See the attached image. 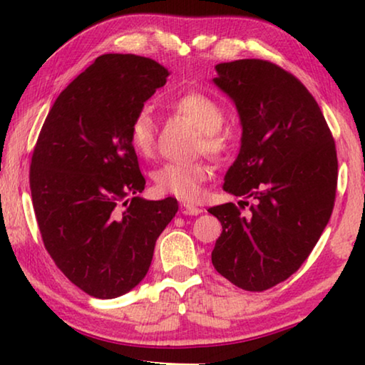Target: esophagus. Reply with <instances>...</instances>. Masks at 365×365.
Returning a JSON list of instances; mask_svg holds the SVG:
<instances>
[{"label":"esophagus","mask_w":365,"mask_h":365,"mask_svg":"<svg viewBox=\"0 0 365 365\" xmlns=\"http://www.w3.org/2000/svg\"><path fill=\"white\" fill-rule=\"evenodd\" d=\"M180 212L183 215H197V214L202 212V209L201 207H196L193 205H185V202H182V205H180Z\"/></svg>","instance_id":"1"}]
</instances>
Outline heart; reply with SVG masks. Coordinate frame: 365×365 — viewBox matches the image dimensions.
I'll return each mask as SVG.
<instances>
[{
    "label": "heart",
    "mask_w": 365,
    "mask_h": 365,
    "mask_svg": "<svg viewBox=\"0 0 365 365\" xmlns=\"http://www.w3.org/2000/svg\"><path fill=\"white\" fill-rule=\"evenodd\" d=\"M169 109L183 115L200 130L196 150L211 158H220L228 148V140L222 132L225 113L217 101L201 91H185L170 98ZM128 141L141 158H150L156 145V120L148 108H140L128 123ZM211 177V169L205 163H165L153 170L151 178L159 193L175 196L182 201H196L202 193V185Z\"/></svg>",
    "instance_id": "b5f03b06"
}]
</instances>
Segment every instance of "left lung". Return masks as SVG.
<instances>
[{"label":"left lung","instance_id":"left-lung-1","mask_svg":"<svg viewBox=\"0 0 365 365\" xmlns=\"http://www.w3.org/2000/svg\"><path fill=\"white\" fill-rule=\"evenodd\" d=\"M214 83L242 120V148L224 190L252 197L207 209L222 224L212 265L246 292H264L301 267L335 205L338 159L317 101L292 73L262 59L215 66ZM245 202V201H242Z\"/></svg>","mask_w":365,"mask_h":365}]
</instances>
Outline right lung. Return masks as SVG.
<instances>
[{"mask_svg": "<svg viewBox=\"0 0 365 365\" xmlns=\"http://www.w3.org/2000/svg\"><path fill=\"white\" fill-rule=\"evenodd\" d=\"M169 71L135 54H103L61 91L34 148L30 191L54 264L86 294L110 299L145 279L177 200L146 201L128 141L133 114Z\"/></svg>", "mask_w": 365, "mask_h": 365, "instance_id": "1", "label": "right lung"}]
</instances>
